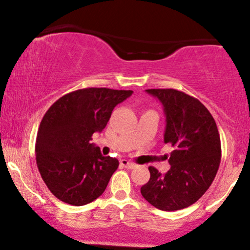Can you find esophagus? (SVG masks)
I'll list each match as a JSON object with an SVG mask.
<instances>
[{
  "instance_id": "esophagus-1",
  "label": "esophagus",
  "mask_w": 250,
  "mask_h": 250,
  "mask_svg": "<svg viewBox=\"0 0 250 250\" xmlns=\"http://www.w3.org/2000/svg\"><path fill=\"white\" fill-rule=\"evenodd\" d=\"M120 163H121L123 167H125L128 169H133V168L136 167V165H135V163L128 161V160H121V162H120Z\"/></svg>"
}]
</instances>
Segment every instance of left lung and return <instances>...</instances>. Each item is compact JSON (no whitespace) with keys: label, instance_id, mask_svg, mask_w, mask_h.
I'll return each instance as SVG.
<instances>
[{"label":"left lung","instance_id":"1","mask_svg":"<svg viewBox=\"0 0 250 250\" xmlns=\"http://www.w3.org/2000/svg\"><path fill=\"white\" fill-rule=\"evenodd\" d=\"M146 91L162 103L165 143L174 150L167 173L149 167L150 179L141 187V194L160 210H180L196 202L216 176L221 162L219 130L208 109L195 97L176 89Z\"/></svg>","mask_w":250,"mask_h":250}]
</instances>
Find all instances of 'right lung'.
<instances>
[{
  "label": "right lung",
  "mask_w": 250,
  "mask_h": 250,
  "mask_svg": "<svg viewBox=\"0 0 250 250\" xmlns=\"http://www.w3.org/2000/svg\"><path fill=\"white\" fill-rule=\"evenodd\" d=\"M133 90L85 88L62 96L48 109L37 131L36 163L54 196L71 206H84L101 196L119 167L90 143L119 103Z\"/></svg>",
  "instance_id": "obj_1"
}]
</instances>
